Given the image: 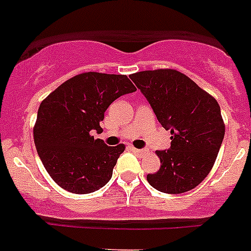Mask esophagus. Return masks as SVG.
Wrapping results in <instances>:
<instances>
[{
	"label": "esophagus",
	"instance_id": "34e87169",
	"mask_svg": "<svg viewBox=\"0 0 251 251\" xmlns=\"http://www.w3.org/2000/svg\"><path fill=\"white\" fill-rule=\"evenodd\" d=\"M129 150L132 151V152L136 153L137 156L143 157V156H146V154H147V152H146V151H143V150H138V148H134V147H132V146H129Z\"/></svg>",
	"mask_w": 251,
	"mask_h": 251
}]
</instances>
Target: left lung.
Wrapping results in <instances>:
<instances>
[{
  "label": "left lung",
  "instance_id": "8db88e82",
  "mask_svg": "<svg viewBox=\"0 0 251 251\" xmlns=\"http://www.w3.org/2000/svg\"><path fill=\"white\" fill-rule=\"evenodd\" d=\"M157 119L171 129V147L157 151L161 167L147 175L152 187L165 194H183L206 178L225 134L220 105L194 80L174 69L130 75Z\"/></svg>",
  "mask_w": 251,
  "mask_h": 251
}]
</instances>
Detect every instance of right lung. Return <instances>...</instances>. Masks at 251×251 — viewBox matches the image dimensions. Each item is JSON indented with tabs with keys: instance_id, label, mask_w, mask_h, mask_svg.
<instances>
[{
	"instance_id": "add662e5",
	"label": "right lung",
	"mask_w": 251,
	"mask_h": 251,
	"mask_svg": "<svg viewBox=\"0 0 251 251\" xmlns=\"http://www.w3.org/2000/svg\"><path fill=\"white\" fill-rule=\"evenodd\" d=\"M127 75L83 73L66 80L39 106L34 141L51 178L73 194H90L108 183L124 145L95 139L104 112L117 98L136 92Z\"/></svg>"
}]
</instances>
